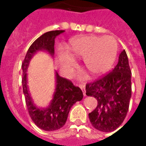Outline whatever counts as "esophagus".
Segmentation results:
<instances>
[{
    "label": "esophagus",
    "instance_id": "1",
    "mask_svg": "<svg viewBox=\"0 0 146 146\" xmlns=\"http://www.w3.org/2000/svg\"><path fill=\"white\" fill-rule=\"evenodd\" d=\"M79 87L80 88V89L82 90L83 94L84 96H86V91H85V84H79Z\"/></svg>",
    "mask_w": 146,
    "mask_h": 146
}]
</instances>
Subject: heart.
<instances>
[{
	"label": "heart",
	"instance_id": "b5f03b06",
	"mask_svg": "<svg viewBox=\"0 0 146 146\" xmlns=\"http://www.w3.org/2000/svg\"><path fill=\"white\" fill-rule=\"evenodd\" d=\"M65 50L66 53L58 54L57 59L62 73L70 74L76 66L74 58L84 57L86 68L94 74H100L112 66L116 59L118 44L113 36L88 35L73 39Z\"/></svg>",
	"mask_w": 146,
	"mask_h": 146
}]
</instances>
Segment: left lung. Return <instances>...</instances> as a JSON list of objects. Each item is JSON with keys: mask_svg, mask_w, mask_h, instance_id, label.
<instances>
[{"mask_svg": "<svg viewBox=\"0 0 146 146\" xmlns=\"http://www.w3.org/2000/svg\"><path fill=\"white\" fill-rule=\"evenodd\" d=\"M86 95L95 97L98 105L88 114L92 126L102 132H111L125 119L131 97V71L125 50L119 54L113 71L87 84Z\"/></svg>", "mask_w": 146, "mask_h": 146, "instance_id": "1", "label": "left lung"}]
</instances>
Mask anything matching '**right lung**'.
I'll list each match as a JSON object with an SVG mask.
<instances>
[{"label":"right lung","mask_w":146,"mask_h":146,"mask_svg":"<svg viewBox=\"0 0 146 146\" xmlns=\"http://www.w3.org/2000/svg\"><path fill=\"white\" fill-rule=\"evenodd\" d=\"M64 30H53L44 33L31 44L22 64V84L26 104L31 119L38 127L51 131L62 127L66 122L70 109L76 102L82 100L83 92L80 88L73 84L69 80L61 77L55 73L56 85L51 103L47 108H38L34 104L27 86V69L35 53L45 51L53 57L54 54V39Z\"/></svg>","instance_id":"right-lung-1"}]
</instances>
